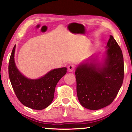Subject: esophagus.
Instances as JSON below:
<instances>
[{
    "mask_svg": "<svg viewBox=\"0 0 132 132\" xmlns=\"http://www.w3.org/2000/svg\"><path fill=\"white\" fill-rule=\"evenodd\" d=\"M75 70V65H70L68 66V70L70 72H73Z\"/></svg>",
    "mask_w": 132,
    "mask_h": 132,
    "instance_id": "1",
    "label": "esophagus"
}]
</instances>
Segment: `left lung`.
<instances>
[{"label":"left lung","mask_w":132,"mask_h":132,"mask_svg":"<svg viewBox=\"0 0 132 132\" xmlns=\"http://www.w3.org/2000/svg\"><path fill=\"white\" fill-rule=\"evenodd\" d=\"M106 48L103 64L93 61L83 63L76 70L77 97L86 109L98 110L109 105L123 82V56L120 47L112 35Z\"/></svg>","instance_id":"1"}]
</instances>
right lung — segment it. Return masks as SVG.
Instances as JSON below:
<instances>
[{"label":"right lung","instance_id":"right-lung-1","mask_svg":"<svg viewBox=\"0 0 132 132\" xmlns=\"http://www.w3.org/2000/svg\"><path fill=\"white\" fill-rule=\"evenodd\" d=\"M15 45L12 49L8 65L9 77L19 100L26 107L42 110L52 103L56 85L65 75L67 68H56L38 79H29L21 74L14 62Z\"/></svg>","mask_w":132,"mask_h":132}]
</instances>
